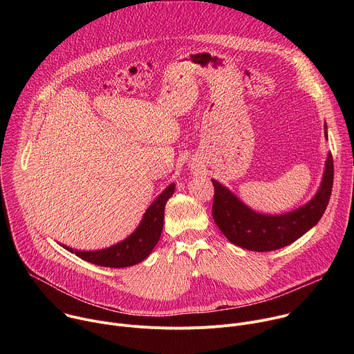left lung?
Returning a JSON list of instances; mask_svg holds the SVG:
<instances>
[{"mask_svg": "<svg viewBox=\"0 0 354 354\" xmlns=\"http://www.w3.org/2000/svg\"><path fill=\"white\" fill-rule=\"evenodd\" d=\"M328 140L326 122L324 123ZM214 186L213 218L234 245L255 252L276 250L297 241L318 224L329 203L333 185V160L328 153L321 185L306 205L283 214H266L246 206L227 186L212 179Z\"/></svg>", "mask_w": 354, "mask_h": 354, "instance_id": "8db88e82", "label": "left lung"}]
</instances>
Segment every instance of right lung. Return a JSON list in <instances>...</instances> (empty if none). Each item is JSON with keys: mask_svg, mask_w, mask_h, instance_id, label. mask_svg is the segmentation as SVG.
I'll list each match as a JSON object with an SVG mask.
<instances>
[{"mask_svg": "<svg viewBox=\"0 0 354 354\" xmlns=\"http://www.w3.org/2000/svg\"><path fill=\"white\" fill-rule=\"evenodd\" d=\"M175 192V183L165 187L162 193L145 210L137 228L122 242L99 250H74L62 245L78 258L104 268H129L147 259L160 241L164 227L165 205Z\"/></svg>", "mask_w": 354, "mask_h": 354, "instance_id": "right-lung-1", "label": "right lung"}]
</instances>
